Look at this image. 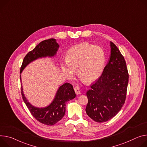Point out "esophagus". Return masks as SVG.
I'll list each match as a JSON object with an SVG mask.
<instances>
[{
    "mask_svg": "<svg viewBox=\"0 0 147 147\" xmlns=\"http://www.w3.org/2000/svg\"><path fill=\"white\" fill-rule=\"evenodd\" d=\"M74 89L76 94L77 95H78V94H81V92H80V88L78 86H76Z\"/></svg>",
    "mask_w": 147,
    "mask_h": 147,
    "instance_id": "34e87169",
    "label": "esophagus"
}]
</instances>
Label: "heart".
Returning <instances> with one entry per match:
<instances>
[{"instance_id":"b5f03b06","label":"heart","mask_w":147,"mask_h":147,"mask_svg":"<svg viewBox=\"0 0 147 147\" xmlns=\"http://www.w3.org/2000/svg\"><path fill=\"white\" fill-rule=\"evenodd\" d=\"M66 61L61 63V70L65 77L72 78L76 70L80 78L86 83H91L102 72L105 55L100 47L83 43L69 50Z\"/></svg>"}]
</instances>
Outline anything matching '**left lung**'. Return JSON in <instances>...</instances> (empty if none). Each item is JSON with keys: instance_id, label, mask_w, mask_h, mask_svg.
<instances>
[{"instance_id": "obj_1", "label": "left lung", "mask_w": 147, "mask_h": 147, "mask_svg": "<svg viewBox=\"0 0 147 147\" xmlns=\"http://www.w3.org/2000/svg\"><path fill=\"white\" fill-rule=\"evenodd\" d=\"M111 56L102 74L87 91L86 111L94 121L104 123L121 110L127 95L128 72L124 56L111 42Z\"/></svg>"}]
</instances>
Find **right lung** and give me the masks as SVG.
I'll return each mask as SVG.
<instances>
[{
  "label": "right lung",
  "instance_id": "add662e5",
  "mask_svg": "<svg viewBox=\"0 0 147 147\" xmlns=\"http://www.w3.org/2000/svg\"><path fill=\"white\" fill-rule=\"evenodd\" d=\"M59 47L55 38H49L41 42L26 55L20 67V73L31 61L40 57H51L56 55ZM20 78L21 79L20 76ZM21 93L23 100L32 115L38 122L47 125H55L61 119L65 114L66 102L76 96L73 86L69 83H65L60 87L56 97L50 105L47 107L39 109L34 107L26 100L22 87Z\"/></svg>",
  "mask_w": 147,
  "mask_h": 147
}]
</instances>
